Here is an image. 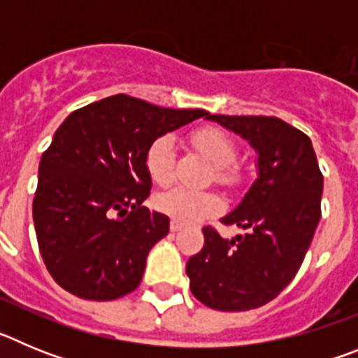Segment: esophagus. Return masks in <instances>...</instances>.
<instances>
[{
	"instance_id": "1",
	"label": "esophagus",
	"mask_w": 358,
	"mask_h": 358,
	"mask_svg": "<svg viewBox=\"0 0 358 358\" xmlns=\"http://www.w3.org/2000/svg\"><path fill=\"white\" fill-rule=\"evenodd\" d=\"M181 229H182V224L176 222V220L170 222V231H172V233H177V231H181Z\"/></svg>"
}]
</instances>
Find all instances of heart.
<instances>
[{"instance_id":"b5f03b06","label":"heart","mask_w":358,"mask_h":358,"mask_svg":"<svg viewBox=\"0 0 358 358\" xmlns=\"http://www.w3.org/2000/svg\"><path fill=\"white\" fill-rule=\"evenodd\" d=\"M192 143L210 157L215 164V179L224 186H235L240 181L236 147L220 129L204 127L192 134ZM145 169L156 185L169 186L176 177V140L163 134L148 145L145 152ZM156 208L179 224H197L202 218L213 217L222 210V199L213 192L189 189L177 186L156 197Z\"/></svg>"}]
</instances>
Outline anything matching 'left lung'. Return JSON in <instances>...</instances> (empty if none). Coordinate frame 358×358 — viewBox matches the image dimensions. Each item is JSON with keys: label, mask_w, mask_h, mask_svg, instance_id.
Segmentation results:
<instances>
[{"label": "left lung", "mask_w": 358, "mask_h": 358, "mask_svg": "<svg viewBox=\"0 0 358 358\" xmlns=\"http://www.w3.org/2000/svg\"><path fill=\"white\" fill-rule=\"evenodd\" d=\"M236 132L258 154V179L220 218L248 229L222 238L204 227V248L186 264L199 301L222 312L264 306L301 267L321 218L322 173L308 136L274 116H206Z\"/></svg>", "instance_id": "left-lung-1"}]
</instances>
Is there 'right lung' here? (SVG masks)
I'll return each instance as SVG.
<instances>
[{
    "label": "right lung",
    "instance_id": "right-lung-1",
    "mask_svg": "<svg viewBox=\"0 0 358 358\" xmlns=\"http://www.w3.org/2000/svg\"><path fill=\"white\" fill-rule=\"evenodd\" d=\"M204 109H163L115 94L73 110L39 163L34 224L44 265L73 296L110 301L140 285L170 218L143 206L152 141Z\"/></svg>",
    "mask_w": 358,
    "mask_h": 358
}]
</instances>
